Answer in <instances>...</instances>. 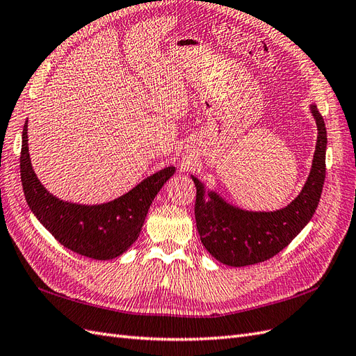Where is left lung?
<instances>
[{
	"label": "left lung",
	"instance_id": "left-lung-1",
	"mask_svg": "<svg viewBox=\"0 0 356 356\" xmlns=\"http://www.w3.org/2000/svg\"><path fill=\"white\" fill-rule=\"evenodd\" d=\"M318 126V141L309 178L300 195L288 207L273 212H252L232 207L217 193H208L191 177L196 186L195 217L200 241L207 251L222 264L251 266L281 252L314 217L325 181L327 129L316 105H310Z\"/></svg>",
	"mask_w": 356,
	"mask_h": 356
}]
</instances>
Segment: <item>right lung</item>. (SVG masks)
I'll return each instance as SVG.
<instances>
[{"mask_svg": "<svg viewBox=\"0 0 356 356\" xmlns=\"http://www.w3.org/2000/svg\"><path fill=\"white\" fill-rule=\"evenodd\" d=\"M175 168L161 169L126 195L102 204L63 202L41 186L28 153V123L22 132L20 179L28 207L60 245L95 260H111L138 239L149 204Z\"/></svg>", "mask_w": 356, "mask_h": 356, "instance_id": "add662e5", "label": "right lung"}]
</instances>
